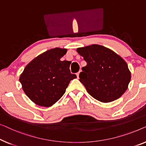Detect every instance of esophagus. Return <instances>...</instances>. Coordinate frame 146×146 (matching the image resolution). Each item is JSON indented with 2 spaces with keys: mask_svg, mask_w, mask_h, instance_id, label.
Instances as JSON below:
<instances>
[{
  "mask_svg": "<svg viewBox=\"0 0 146 146\" xmlns=\"http://www.w3.org/2000/svg\"><path fill=\"white\" fill-rule=\"evenodd\" d=\"M80 72H81V71H79V72H78V73H77V74H76V75H77V78H79V74H80Z\"/></svg>",
  "mask_w": 146,
  "mask_h": 146,
  "instance_id": "obj_1",
  "label": "esophagus"
}]
</instances>
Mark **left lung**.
<instances>
[{"label":"left lung","mask_w":146,"mask_h":146,"mask_svg":"<svg viewBox=\"0 0 146 146\" xmlns=\"http://www.w3.org/2000/svg\"><path fill=\"white\" fill-rule=\"evenodd\" d=\"M77 52L87 62L79 81L90 95L100 102H110L126 92L131 73L120 55L97 44L77 48Z\"/></svg>","instance_id":"8db88e82"}]
</instances>
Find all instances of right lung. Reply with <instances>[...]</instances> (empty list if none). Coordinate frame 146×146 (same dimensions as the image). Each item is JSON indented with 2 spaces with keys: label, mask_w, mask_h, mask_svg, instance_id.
Instances as JSON below:
<instances>
[{
  "label": "right lung",
  "mask_w": 146,
  "mask_h": 146,
  "mask_svg": "<svg viewBox=\"0 0 146 146\" xmlns=\"http://www.w3.org/2000/svg\"><path fill=\"white\" fill-rule=\"evenodd\" d=\"M66 49L55 48L39 55L28 63L20 82L28 98L39 106L50 107L60 99L71 80V61H61Z\"/></svg>",
  "instance_id": "obj_1"
}]
</instances>
